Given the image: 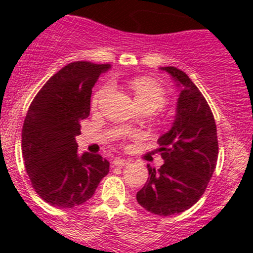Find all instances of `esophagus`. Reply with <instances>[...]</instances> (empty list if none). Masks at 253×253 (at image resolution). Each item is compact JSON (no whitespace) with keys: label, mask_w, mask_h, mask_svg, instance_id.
Here are the masks:
<instances>
[{"label":"esophagus","mask_w":253,"mask_h":253,"mask_svg":"<svg viewBox=\"0 0 253 253\" xmlns=\"http://www.w3.org/2000/svg\"><path fill=\"white\" fill-rule=\"evenodd\" d=\"M113 165L114 166H126V165H129V161L128 160H124V158H119V157H116L114 158L113 161Z\"/></svg>","instance_id":"1"}]
</instances>
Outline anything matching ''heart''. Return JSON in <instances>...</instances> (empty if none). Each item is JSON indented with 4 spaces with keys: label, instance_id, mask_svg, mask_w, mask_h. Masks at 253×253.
I'll return each instance as SVG.
<instances>
[{
    "label": "heart",
    "instance_id": "1",
    "mask_svg": "<svg viewBox=\"0 0 253 253\" xmlns=\"http://www.w3.org/2000/svg\"><path fill=\"white\" fill-rule=\"evenodd\" d=\"M129 87H130L135 102L139 107H147L151 111H154L157 109H161L163 105L166 104V95H165L162 87L158 86L156 82L149 80V78H133L129 82ZM109 91H110V86H104L100 90L96 91L92 99L93 106H97L104 100L105 96L109 93Z\"/></svg>",
    "mask_w": 253,
    "mask_h": 253
}]
</instances>
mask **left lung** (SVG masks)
Wrapping results in <instances>:
<instances>
[{"label":"left lung","instance_id":"left-lung-1","mask_svg":"<svg viewBox=\"0 0 253 253\" xmlns=\"http://www.w3.org/2000/svg\"><path fill=\"white\" fill-rule=\"evenodd\" d=\"M172 76L180 95L172 128L158 139L161 169L149 166V177L137 193L148 211L169 216L182 213L202 198L218 160L215 120L207 100L189 76L176 67H161Z\"/></svg>","mask_w":253,"mask_h":253}]
</instances>
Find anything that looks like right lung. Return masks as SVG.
Wrapping results in <instances>:
<instances>
[{
    "label": "right lung",
    "instance_id": "right-lung-1",
    "mask_svg": "<svg viewBox=\"0 0 253 253\" xmlns=\"http://www.w3.org/2000/svg\"><path fill=\"white\" fill-rule=\"evenodd\" d=\"M110 64L73 62L37 93L22 125V157L30 182L44 202L73 208L92 198L109 173L100 154H78L76 135L90 115L92 87Z\"/></svg>",
    "mask_w": 253,
    "mask_h": 253
}]
</instances>
